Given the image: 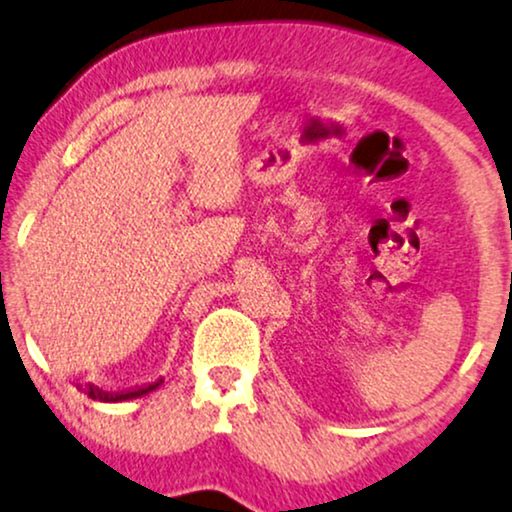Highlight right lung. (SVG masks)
<instances>
[{"mask_svg":"<svg viewBox=\"0 0 512 512\" xmlns=\"http://www.w3.org/2000/svg\"><path fill=\"white\" fill-rule=\"evenodd\" d=\"M162 381H164V379H157V381H152V384L135 386V389H128V391H116V393H109V391L97 389L95 384H85V386H80V389H83L85 393H88V396H90L92 400H100V403H121V400H133V398L147 396V393L155 391L157 386H162Z\"/></svg>","mask_w":512,"mask_h":512,"instance_id":"obj_1","label":"right lung"}]
</instances>
